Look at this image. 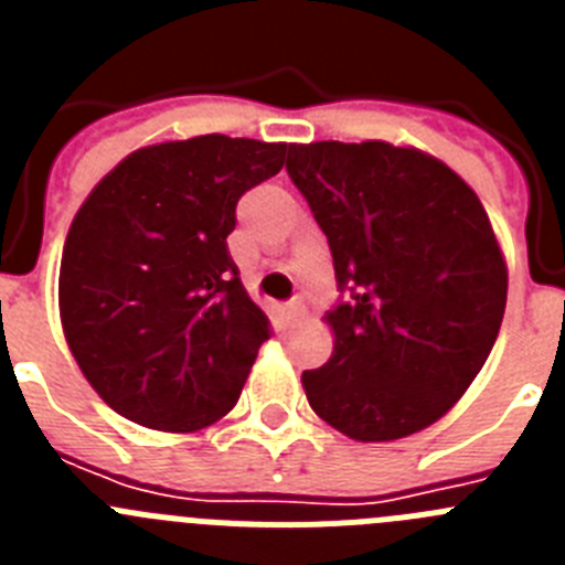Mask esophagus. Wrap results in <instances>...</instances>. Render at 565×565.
<instances>
[{"label":"esophagus","mask_w":565,"mask_h":565,"mask_svg":"<svg viewBox=\"0 0 565 565\" xmlns=\"http://www.w3.org/2000/svg\"><path fill=\"white\" fill-rule=\"evenodd\" d=\"M282 313H286L288 322H297V319L306 317V302H302V299H291V302L282 306Z\"/></svg>","instance_id":"esophagus-1"}]
</instances>
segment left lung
<instances>
[{"instance_id": "left-lung-1", "label": "left lung", "mask_w": 565, "mask_h": 565, "mask_svg": "<svg viewBox=\"0 0 565 565\" xmlns=\"http://www.w3.org/2000/svg\"><path fill=\"white\" fill-rule=\"evenodd\" d=\"M288 178L326 232L342 299L333 353L302 373L308 404L356 441L430 427L487 362L507 263L478 194L418 149L291 143Z\"/></svg>"}]
</instances>
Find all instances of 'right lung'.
<instances>
[{"instance_id": "right-lung-1", "label": "right lung", "mask_w": 565, "mask_h": 565, "mask_svg": "<svg viewBox=\"0 0 565 565\" xmlns=\"http://www.w3.org/2000/svg\"><path fill=\"white\" fill-rule=\"evenodd\" d=\"M286 149L228 135L143 147L73 217L58 271L64 337L129 422L192 433L237 404L271 326L226 237L239 198L282 169Z\"/></svg>"}]
</instances>
